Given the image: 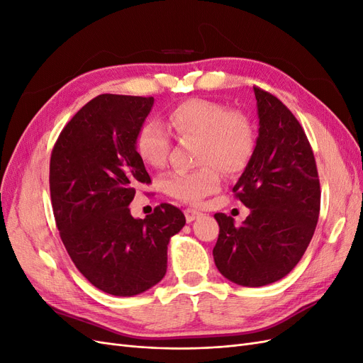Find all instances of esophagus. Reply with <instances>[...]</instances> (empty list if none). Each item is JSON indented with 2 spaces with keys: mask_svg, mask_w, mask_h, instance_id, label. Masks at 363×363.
<instances>
[{
  "mask_svg": "<svg viewBox=\"0 0 363 363\" xmlns=\"http://www.w3.org/2000/svg\"><path fill=\"white\" fill-rule=\"evenodd\" d=\"M200 215H201V212L195 211V208H186V211H184L186 221H188V223H192V221H195V219L199 218Z\"/></svg>",
  "mask_w": 363,
  "mask_h": 363,
  "instance_id": "1",
  "label": "esophagus"
}]
</instances>
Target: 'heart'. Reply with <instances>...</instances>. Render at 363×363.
Masks as SVG:
<instances>
[{"label": "heart", "mask_w": 363, "mask_h": 363, "mask_svg": "<svg viewBox=\"0 0 363 363\" xmlns=\"http://www.w3.org/2000/svg\"><path fill=\"white\" fill-rule=\"evenodd\" d=\"M168 125L180 139H199L196 171H172L162 180L163 192L182 203L196 204L221 186L223 171L233 175L244 171L256 147V135L247 115L228 106L191 98L172 107ZM171 138L157 121H147L138 131L136 152L148 167L162 168L168 159ZM218 169L216 170V168Z\"/></svg>", "instance_id": "b5f03b06"}]
</instances>
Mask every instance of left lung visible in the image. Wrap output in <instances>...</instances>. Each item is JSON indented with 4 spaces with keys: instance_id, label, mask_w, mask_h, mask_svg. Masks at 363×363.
Listing matches in <instances>:
<instances>
[{
    "instance_id": "1",
    "label": "left lung",
    "mask_w": 363,
    "mask_h": 363,
    "mask_svg": "<svg viewBox=\"0 0 363 363\" xmlns=\"http://www.w3.org/2000/svg\"><path fill=\"white\" fill-rule=\"evenodd\" d=\"M252 89L259 136L233 186L250 215L238 227L232 216L215 213L219 235L213 259L230 281L259 288L288 276L303 257L320 215L321 189L313 151L298 121L279 98Z\"/></svg>"
}]
</instances>
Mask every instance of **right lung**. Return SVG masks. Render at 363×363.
Wrapping results in <instances>:
<instances>
[{
    "label": "right lung",
    "mask_w": 363,
    "mask_h": 363,
    "mask_svg": "<svg viewBox=\"0 0 363 363\" xmlns=\"http://www.w3.org/2000/svg\"><path fill=\"white\" fill-rule=\"evenodd\" d=\"M152 104V96L98 95L65 125L51 152V204L62 242L95 288L116 296L142 294L163 279L169 239L186 224L168 203L144 219L130 213L136 189L151 183L136 136Z\"/></svg>",
    "instance_id": "right-lung-1"
}]
</instances>
